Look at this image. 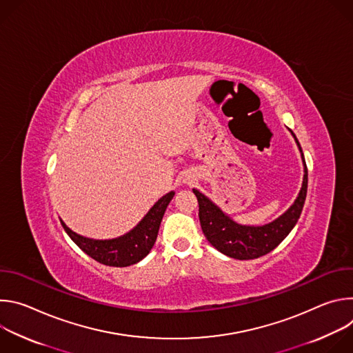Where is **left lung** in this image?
I'll return each instance as SVG.
<instances>
[{"label":"left lung","instance_id":"left-lung-1","mask_svg":"<svg viewBox=\"0 0 353 353\" xmlns=\"http://www.w3.org/2000/svg\"><path fill=\"white\" fill-rule=\"evenodd\" d=\"M293 134V132H292ZM305 163L303 185L294 204L276 221L264 226H241L226 216L215 204L198 190H192L199 205V222L207 240L221 253L236 260H254L268 254L290 233L303 210L307 194V166L303 150L293 134Z\"/></svg>","mask_w":353,"mask_h":353}]
</instances>
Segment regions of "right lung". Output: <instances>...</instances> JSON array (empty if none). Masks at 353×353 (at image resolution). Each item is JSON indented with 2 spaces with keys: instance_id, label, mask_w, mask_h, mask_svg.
Returning <instances> with one entry per match:
<instances>
[{
  "instance_id": "1",
  "label": "right lung",
  "mask_w": 353,
  "mask_h": 353,
  "mask_svg": "<svg viewBox=\"0 0 353 353\" xmlns=\"http://www.w3.org/2000/svg\"><path fill=\"white\" fill-rule=\"evenodd\" d=\"M174 195L170 191L150 208L145 218L127 234L113 240H93L74 233L61 221L72 241L94 261L109 267H128L141 261L154 247L163 214Z\"/></svg>"
}]
</instances>
